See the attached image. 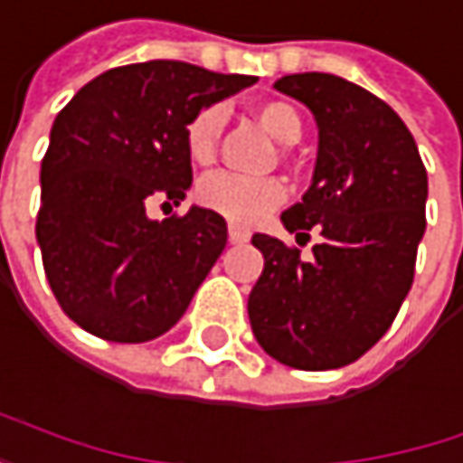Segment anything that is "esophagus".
Wrapping results in <instances>:
<instances>
[{
	"label": "esophagus",
	"mask_w": 463,
	"mask_h": 463,
	"mask_svg": "<svg viewBox=\"0 0 463 463\" xmlns=\"http://www.w3.org/2000/svg\"><path fill=\"white\" fill-rule=\"evenodd\" d=\"M229 240H232V242H248V240H250V232L232 223V226H229Z\"/></svg>",
	"instance_id": "esophagus-1"
}]
</instances>
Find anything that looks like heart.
Returning a JSON list of instances; mask_svg holds the SVG:
<instances>
[{
  "label": "heart",
  "mask_w": 463,
  "mask_h": 463,
  "mask_svg": "<svg viewBox=\"0 0 463 463\" xmlns=\"http://www.w3.org/2000/svg\"><path fill=\"white\" fill-rule=\"evenodd\" d=\"M261 128L280 144H292L300 138V114L280 100L261 103L256 109ZM223 130V111L218 106L202 109L185 128V149L188 157L199 165H210L218 152V138ZM288 191L278 177H240L232 171H213L196 185V202L226 218L234 226H256L269 213H275L286 202Z\"/></svg>",
  "instance_id": "heart-1"
}]
</instances>
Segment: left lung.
<instances>
[{"mask_svg": "<svg viewBox=\"0 0 463 463\" xmlns=\"http://www.w3.org/2000/svg\"><path fill=\"white\" fill-rule=\"evenodd\" d=\"M275 90L306 103L319 125L314 183L280 221L298 242L322 232L314 259L253 234L264 269L248 317L261 349L300 371L341 368L363 357L392 325L415 278L426 232L429 177L401 117L368 90L295 73Z\"/></svg>", "mask_w": 463, "mask_h": 463, "instance_id": "obj_1", "label": "left lung"}]
</instances>
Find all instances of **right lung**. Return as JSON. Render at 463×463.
<instances>
[{"label": "right lung", "mask_w": 463, "mask_h": 463, "mask_svg": "<svg viewBox=\"0 0 463 463\" xmlns=\"http://www.w3.org/2000/svg\"><path fill=\"white\" fill-rule=\"evenodd\" d=\"M250 84L152 60L106 71L56 114L34 234L51 292L79 327L144 344L183 319L226 248V221L204 207L149 221L146 204L185 199L188 122Z\"/></svg>", "instance_id": "right-lung-1"}]
</instances>
